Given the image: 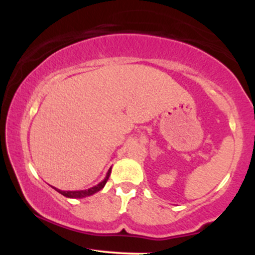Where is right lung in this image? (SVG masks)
<instances>
[{"label":"right lung","instance_id":"1","mask_svg":"<svg viewBox=\"0 0 255 255\" xmlns=\"http://www.w3.org/2000/svg\"><path fill=\"white\" fill-rule=\"evenodd\" d=\"M111 174V168L108 170L107 172V176L104 177L103 181H101L98 184H96V186L91 187L89 189H84V191H61V189L56 188V187H52V188L55 189V191H57L60 194H62L63 197L66 198H71V199H81V198H86V197H90V195H93L95 193H97L101 191L102 188L105 186V183H107L108 178H109Z\"/></svg>","mask_w":255,"mask_h":255}]
</instances>
